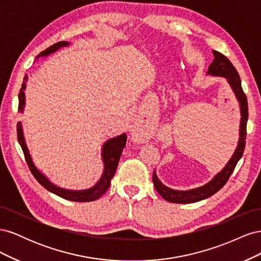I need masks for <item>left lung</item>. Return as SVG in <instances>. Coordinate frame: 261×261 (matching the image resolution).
Instances as JSON below:
<instances>
[{
	"label": "left lung",
	"mask_w": 261,
	"mask_h": 261,
	"mask_svg": "<svg viewBox=\"0 0 261 261\" xmlns=\"http://www.w3.org/2000/svg\"><path fill=\"white\" fill-rule=\"evenodd\" d=\"M215 60L212 61L210 64L207 75L216 76V77H224L226 82L230 85L232 88L236 99H238L240 103V110H241V123H240V138L238 141V146L234 153L232 154L231 159L225 164V167L221 170L218 174L213 176V178L208 181L207 184H204L200 187L188 189V191H177V189H173L168 186H165L162 181L158 178L155 171L153 172L152 175V181L153 185L156 189V192L160 194L163 199H165L169 202L173 203H192L200 201L202 199H206L208 197L215 195L218 191L224 186V184L227 181L228 177L233 173L236 164H238L239 160L242 158L244 149H245V143H246V125L248 120V106H247V98L246 94L244 93L242 88L241 78L238 73V70L235 69L232 63L230 62L226 57L222 53L218 51H212Z\"/></svg>",
	"instance_id": "8db88e82"
}]
</instances>
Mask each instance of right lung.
Segmentation results:
<instances>
[{"instance_id": "1", "label": "right lung", "mask_w": 261, "mask_h": 261, "mask_svg": "<svg viewBox=\"0 0 261 261\" xmlns=\"http://www.w3.org/2000/svg\"><path fill=\"white\" fill-rule=\"evenodd\" d=\"M67 45H69V42L60 41L58 43L51 45L50 48H48L46 50L42 51L38 55L37 59L41 57H48V55H50L51 53H54L55 51H58L59 49L64 48V46H67ZM27 82H28V76L26 75L23 77V83L21 85V88L18 94V100H19L18 111L20 113L23 112V109H25V105H26L25 90H26ZM17 137H18V143L23 151V154H25V159L28 163V167L39 183H40L45 189H48L49 192L62 197V198L72 200V201H78V202H88V201L97 200L108 191L110 184H111V179L115 174V171L117 168L118 161H120L123 148L126 145V140H127V137H126L125 133L120 136H116L107 140L101 149V158H102V162H103V173H102L100 179L92 187L88 189L74 191V189H65L53 184L52 181L36 167L35 162L33 161V158H31V154L29 152L28 146L26 144V138H25V135H23V128H22L21 122L17 123Z\"/></svg>"}]
</instances>
